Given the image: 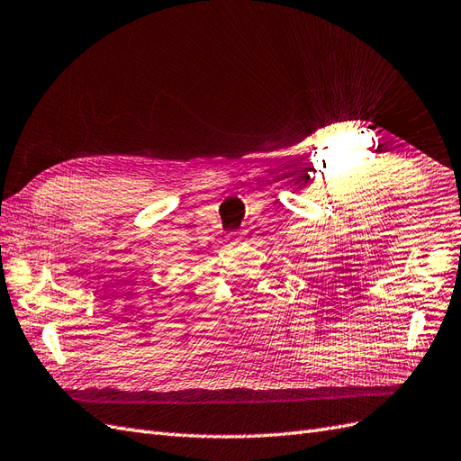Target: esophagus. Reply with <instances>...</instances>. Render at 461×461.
<instances>
[{
    "mask_svg": "<svg viewBox=\"0 0 461 461\" xmlns=\"http://www.w3.org/2000/svg\"><path fill=\"white\" fill-rule=\"evenodd\" d=\"M234 236H236V239H242V236H244V232H240V230H236V232H232Z\"/></svg>",
    "mask_w": 461,
    "mask_h": 461,
    "instance_id": "1",
    "label": "esophagus"
}]
</instances>
